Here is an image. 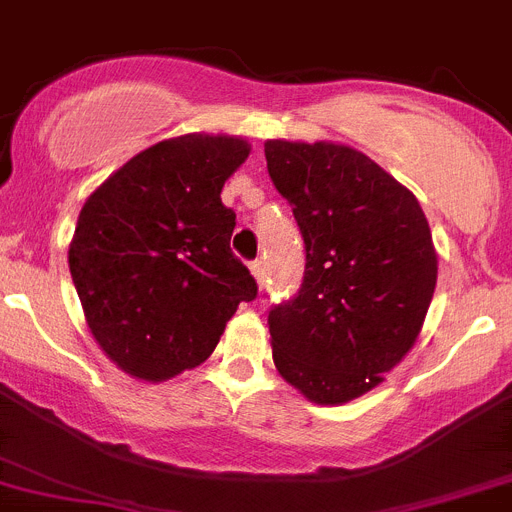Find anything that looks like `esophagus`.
<instances>
[{
    "label": "esophagus",
    "instance_id": "esophagus-1",
    "mask_svg": "<svg viewBox=\"0 0 512 512\" xmlns=\"http://www.w3.org/2000/svg\"><path fill=\"white\" fill-rule=\"evenodd\" d=\"M250 270H252V275H255L257 285H260V288H262V285H265V275H267L265 260H262V257H257V260L250 265Z\"/></svg>",
    "mask_w": 512,
    "mask_h": 512
}]
</instances>
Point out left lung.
Here are the masks:
<instances>
[{
	"label": "left lung",
	"instance_id": "obj_1",
	"mask_svg": "<svg viewBox=\"0 0 512 512\" xmlns=\"http://www.w3.org/2000/svg\"><path fill=\"white\" fill-rule=\"evenodd\" d=\"M265 158L306 247L301 288L267 313L275 367L313 403H347L416 342L436 288L431 229L416 196L352 147L267 140Z\"/></svg>",
	"mask_w": 512,
	"mask_h": 512
}]
</instances>
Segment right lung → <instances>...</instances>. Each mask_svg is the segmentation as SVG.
<instances>
[{"label":"right lung","instance_id":"obj_1","mask_svg":"<svg viewBox=\"0 0 512 512\" xmlns=\"http://www.w3.org/2000/svg\"><path fill=\"white\" fill-rule=\"evenodd\" d=\"M250 155L229 135L147 147L78 214L68 265L101 349L130 375L168 380L201 365L257 283L229 247L224 181Z\"/></svg>","mask_w":512,"mask_h":512}]
</instances>
